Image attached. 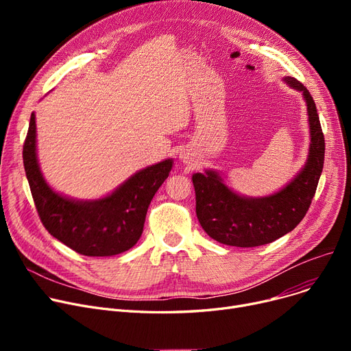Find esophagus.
<instances>
[{"label": "esophagus", "mask_w": 351, "mask_h": 351, "mask_svg": "<svg viewBox=\"0 0 351 351\" xmlns=\"http://www.w3.org/2000/svg\"><path fill=\"white\" fill-rule=\"evenodd\" d=\"M180 160L185 163L186 166H193L195 165V160H193V158H192V155H189L188 152H182L180 154Z\"/></svg>", "instance_id": "1"}]
</instances>
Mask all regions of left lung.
Wrapping results in <instances>:
<instances>
[{"instance_id": "left-lung-1", "label": "left lung", "mask_w": 351, "mask_h": 351, "mask_svg": "<svg viewBox=\"0 0 351 351\" xmlns=\"http://www.w3.org/2000/svg\"><path fill=\"white\" fill-rule=\"evenodd\" d=\"M283 81L302 92L307 106L310 145L306 163L286 186L261 197L236 193L217 171L193 173L196 216L200 226L219 243L237 247L271 243L302 222L316 193L324 163V135L316 104L298 80L285 77Z\"/></svg>"}]
</instances>
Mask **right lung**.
<instances>
[{
    "label": "right lung",
    "instance_id": "obj_1",
    "mask_svg": "<svg viewBox=\"0 0 351 351\" xmlns=\"http://www.w3.org/2000/svg\"><path fill=\"white\" fill-rule=\"evenodd\" d=\"M23 159L43 225L55 239L84 256H114L135 246L142 236L151 200L173 166L172 158L147 166L99 199L68 197L53 191L41 172L34 112Z\"/></svg>",
    "mask_w": 351,
    "mask_h": 351
}]
</instances>
